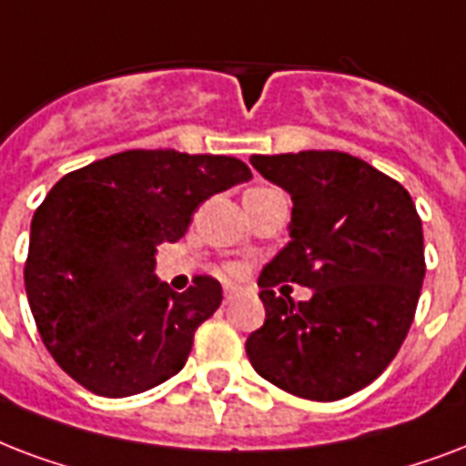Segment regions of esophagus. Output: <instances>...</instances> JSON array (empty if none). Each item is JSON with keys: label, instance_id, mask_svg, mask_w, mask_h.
Returning a JSON list of instances; mask_svg holds the SVG:
<instances>
[{"label": "esophagus", "instance_id": "obj_1", "mask_svg": "<svg viewBox=\"0 0 466 466\" xmlns=\"http://www.w3.org/2000/svg\"><path fill=\"white\" fill-rule=\"evenodd\" d=\"M236 294L238 287H233V284H223V301H226V304H230V301L236 299Z\"/></svg>", "mask_w": 466, "mask_h": 466}]
</instances>
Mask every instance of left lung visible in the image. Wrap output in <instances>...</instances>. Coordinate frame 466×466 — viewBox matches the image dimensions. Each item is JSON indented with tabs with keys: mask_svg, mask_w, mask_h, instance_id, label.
<instances>
[{
	"mask_svg": "<svg viewBox=\"0 0 466 466\" xmlns=\"http://www.w3.org/2000/svg\"><path fill=\"white\" fill-rule=\"evenodd\" d=\"M250 165L294 207L289 243L258 279L265 323L248 335V360L289 394L345 399L387 370L413 323L425 277L413 199L340 150L252 155ZM279 281L314 297L294 305L273 291Z\"/></svg>",
	"mask_w": 466,
	"mask_h": 466,
	"instance_id": "1",
	"label": "left lung"
}]
</instances>
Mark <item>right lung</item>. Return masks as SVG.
I'll use <instances>...</instances> for the list:
<instances>
[{
  "label": "right lung",
  "mask_w": 466,
  "mask_h": 466,
  "mask_svg": "<svg viewBox=\"0 0 466 466\" xmlns=\"http://www.w3.org/2000/svg\"><path fill=\"white\" fill-rule=\"evenodd\" d=\"M252 179L226 155L126 150L65 175L35 208L24 267L46 348L92 394L121 399L182 370L221 284L177 294L155 277L160 243L187 233L199 204Z\"/></svg>",
  "instance_id": "1"
}]
</instances>
